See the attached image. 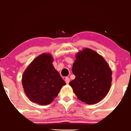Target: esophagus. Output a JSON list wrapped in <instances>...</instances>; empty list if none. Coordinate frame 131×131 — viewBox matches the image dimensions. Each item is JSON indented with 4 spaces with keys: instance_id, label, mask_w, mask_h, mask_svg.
Segmentation results:
<instances>
[{
    "instance_id": "34e87169",
    "label": "esophagus",
    "mask_w": 131,
    "mask_h": 131,
    "mask_svg": "<svg viewBox=\"0 0 131 131\" xmlns=\"http://www.w3.org/2000/svg\"><path fill=\"white\" fill-rule=\"evenodd\" d=\"M65 81H66V83L69 84V83L70 82V78H68V77H66V79H65Z\"/></svg>"
}]
</instances>
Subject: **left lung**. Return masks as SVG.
I'll return each mask as SVG.
<instances>
[{
  "mask_svg": "<svg viewBox=\"0 0 131 131\" xmlns=\"http://www.w3.org/2000/svg\"><path fill=\"white\" fill-rule=\"evenodd\" d=\"M72 71L76 78L69 85L78 99L83 103H98L110 91L112 71L104 58L94 50L85 48L78 52Z\"/></svg>",
  "mask_w": 131,
  "mask_h": 131,
  "instance_id": "1",
  "label": "left lung"
}]
</instances>
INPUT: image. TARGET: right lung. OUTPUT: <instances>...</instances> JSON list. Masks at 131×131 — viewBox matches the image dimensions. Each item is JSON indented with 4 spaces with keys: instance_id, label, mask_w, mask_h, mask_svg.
I'll list each match as a JSON object with an SVG mask.
<instances>
[{
    "instance_id": "add662e5",
    "label": "right lung",
    "mask_w": 131,
    "mask_h": 131,
    "mask_svg": "<svg viewBox=\"0 0 131 131\" xmlns=\"http://www.w3.org/2000/svg\"><path fill=\"white\" fill-rule=\"evenodd\" d=\"M53 58L43 53L34 59L22 76V85L30 101L39 105L51 104L66 82L53 67Z\"/></svg>"
}]
</instances>
